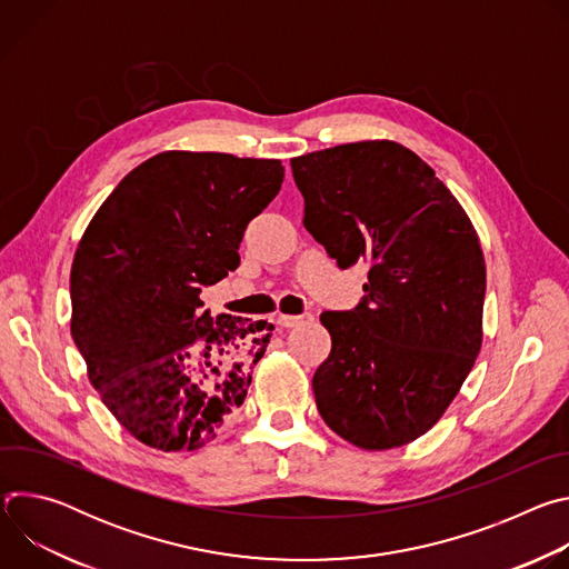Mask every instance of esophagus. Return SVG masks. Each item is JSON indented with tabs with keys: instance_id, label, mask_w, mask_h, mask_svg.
Wrapping results in <instances>:
<instances>
[{
	"instance_id": "34e87169",
	"label": "esophagus",
	"mask_w": 569,
	"mask_h": 569,
	"mask_svg": "<svg viewBox=\"0 0 569 569\" xmlns=\"http://www.w3.org/2000/svg\"><path fill=\"white\" fill-rule=\"evenodd\" d=\"M303 319H310V315H277L274 321L283 329H295L299 323H303Z\"/></svg>"
}]
</instances>
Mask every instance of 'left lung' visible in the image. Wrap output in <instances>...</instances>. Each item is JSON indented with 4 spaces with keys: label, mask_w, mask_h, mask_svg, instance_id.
<instances>
[{
    "label": "left lung",
    "mask_w": 569,
    "mask_h": 569,
    "mask_svg": "<svg viewBox=\"0 0 569 569\" xmlns=\"http://www.w3.org/2000/svg\"><path fill=\"white\" fill-rule=\"evenodd\" d=\"M303 227L340 268L369 263L367 292L321 312L331 353L312 376L327 426L365 450L426 435L481 349L486 263L477 231L426 161L396 141L290 159Z\"/></svg>",
    "instance_id": "8db88e82"
}]
</instances>
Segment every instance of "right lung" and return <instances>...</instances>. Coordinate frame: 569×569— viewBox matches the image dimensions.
Instances as JSON below:
<instances>
[{
  "instance_id": "right-lung-1",
  "label": "right lung",
  "mask_w": 569,
  "mask_h": 569,
  "mask_svg": "<svg viewBox=\"0 0 569 569\" xmlns=\"http://www.w3.org/2000/svg\"><path fill=\"white\" fill-rule=\"evenodd\" d=\"M281 182L279 159L167 150L117 184L80 238L71 338L137 441L198 450L246 400L274 327L213 319L200 292L238 268L242 231Z\"/></svg>"
}]
</instances>
